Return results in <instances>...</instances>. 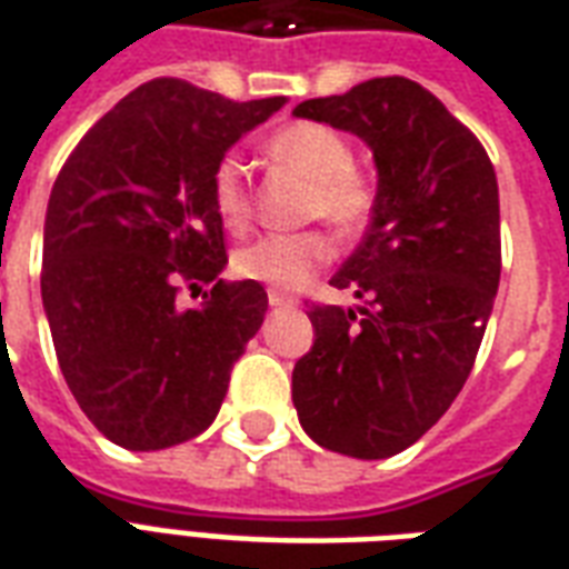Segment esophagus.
<instances>
[{"label": "esophagus", "instance_id": "obj_1", "mask_svg": "<svg viewBox=\"0 0 569 569\" xmlns=\"http://www.w3.org/2000/svg\"><path fill=\"white\" fill-rule=\"evenodd\" d=\"M268 305H271V308H292V305H296V298L283 296V292L271 289V292H268Z\"/></svg>", "mask_w": 569, "mask_h": 569}]
</instances>
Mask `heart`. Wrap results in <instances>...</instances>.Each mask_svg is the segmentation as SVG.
I'll use <instances>...</instances> for the list:
<instances>
[{
	"label": "heart",
	"instance_id": "obj_1",
	"mask_svg": "<svg viewBox=\"0 0 569 569\" xmlns=\"http://www.w3.org/2000/svg\"><path fill=\"white\" fill-rule=\"evenodd\" d=\"M268 158L289 173L310 182L305 198L308 219H326L338 231H357L369 219L375 191L366 173L353 167V149L347 137L326 124L301 121L277 130L268 142ZM210 200L219 222L231 234H243L252 222V191L247 170L234 154H224L212 167ZM332 256L320 231L268 234L234 252V271L273 289H301Z\"/></svg>",
	"mask_w": 569,
	"mask_h": 569
}]
</instances>
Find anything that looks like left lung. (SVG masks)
<instances>
[{
	"label": "left lung",
	"mask_w": 569,
	"mask_h": 569,
	"mask_svg": "<svg viewBox=\"0 0 569 569\" xmlns=\"http://www.w3.org/2000/svg\"><path fill=\"white\" fill-rule=\"evenodd\" d=\"M292 116L353 133L378 167L369 231L332 277L362 305H310L292 402L317 445L383 460L415 445L472 371L500 286L497 173L441 100L402 76Z\"/></svg>",
	"instance_id": "8db88e82"
}]
</instances>
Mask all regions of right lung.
<instances>
[{
    "label": "right lung",
    "mask_w": 569,
    "mask_h": 569,
    "mask_svg": "<svg viewBox=\"0 0 569 569\" xmlns=\"http://www.w3.org/2000/svg\"><path fill=\"white\" fill-rule=\"evenodd\" d=\"M286 97L234 103L182 79L130 91L57 176L44 216L42 305L81 411L128 451H161L210 427L268 292L224 283L210 176ZM179 282H212L198 309Z\"/></svg>",
    "instance_id": "add662e5"
}]
</instances>
